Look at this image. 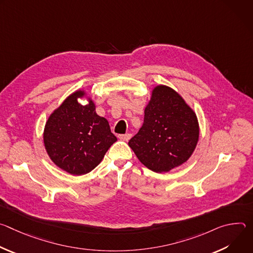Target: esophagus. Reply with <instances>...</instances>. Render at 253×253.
Returning <instances> with one entry per match:
<instances>
[{
  "label": "esophagus",
  "mask_w": 253,
  "mask_h": 253,
  "mask_svg": "<svg viewBox=\"0 0 253 253\" xmlns=\"http://www.w3.org/2000/svg\"><path fill=\"white\" fill-rule=\"evenodd\" d=\"M131 134H129V133H127V134H121V135H118V138L119 139H121V140H123V141H128L130 138H131Z\"/></svg>",
  "instance_id": "1"
}]
</instances>
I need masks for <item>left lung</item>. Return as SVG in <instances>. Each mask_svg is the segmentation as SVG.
<instances>
[{
	"mask_svg": "<svg viewBox=\"0 0 253 253\" xmlns=\"http://www.w3.org/2000/svg\"><path fill=\"white\" fill-rule=\"evenodd\" d=\"M199 138L195 113L170 87L153 89L144 122L128 144L142 164L162 173L186 162Z\"/></svg>",
	"mask_w": 253,
	"mask_h": 253,
	"instance_id": "8db88e82",
	"label": "left lung"
}]
</instances>
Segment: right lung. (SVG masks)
I'll return each instance as SVG.
<instances>
[{
    "label": "right lung",
    "mask_w": 253,
    "mask_h": 253,
    "mask_svg": "<svg viewBox=\"0 0 253 253\" xmlns=\"http://www.w3.org/2000/svg\"><path fill=\"white\" fill-rule=\"evenodd\" d=\"M77 91L70 95L49 117L44 130V144L51 160L73 175L92 171L117 141L108 121L97 115L95 104L88 99L81 105Z\"/></svg>",
    "instance_id": "add662e5"
}]
</instances>
